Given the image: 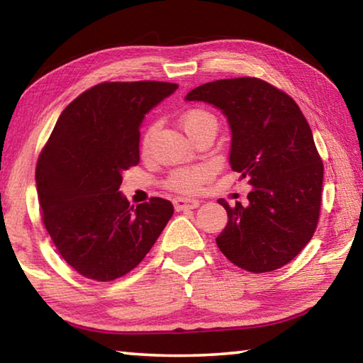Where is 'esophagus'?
<instances>
[{
  "label": "esophagus",
  "mask_w": 363,
  "mask_h": 363,
  "mask_svg": "<svg viewBox=\"0 0 363 363\" xmlns=\"http://www.w3.org/2000/svg\"><path fill=\"white\" fill-rule=\"evenodd\" d=\"M173 203H174V208L177 211L195 210V208L200 206V200H196V199H176Z\"/></svg>",
  "instance_id": "34e87169"
}]
</instances>
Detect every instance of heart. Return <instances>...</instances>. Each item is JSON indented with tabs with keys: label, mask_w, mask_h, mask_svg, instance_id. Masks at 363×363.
<instances>
[{
	"label": "heart",
	"mask_w": 363,
	"mask_h": 363,
	"mask_svg": "<svg viewBox=\"0 0 363 363\" xmlns=\"http://www.w3.org/2000/svg\"><path fill=\"white\" fill-rule=\"evenodd\" d=\"M179 123L189 138H194L196 133L205 130V128L218 126V121L214 118V115L206 112L203 108L187 110V112H184L181 115ZM153 131H155V128H150L144 136V140H143L144 150L149 149ZM210 177H211V169L205 167V164H199V167H192V168H179V169H174L173 173L169 174L167 181V187L179 194H194L195 190H199L201 184H205Z\"/></svg>",
	"instance_id": "heart-1"
}]
</instances>
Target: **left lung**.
Returning a JSON list of instances; mask_svg holds the SVG:
<instances>
[{
	"label": "left lung",
	"instance_id": "1",
	"mask_svg": "<svg viewBox=\"0 0 363 363\" xmlns=\"http://www.w3.org/2000/svg\"><path fill=\"white\" fill-rule=\"evenodd\" d=\"M186 101L211 104L229 121V163L253 190L248 205L227 211L218 248L255 274L290 262L314 235L320 214L323 163L298 104L259 78H229L190 91Z\"/></svg>",
	"mask_w": 363,
	"mask_h": 363
}]
</instances>
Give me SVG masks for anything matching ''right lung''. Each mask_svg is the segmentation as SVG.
Here are the masks:
<instances>
[{"instance_id": "1", "label": "right lung", "mask_w": 363, "mask_h": 363, "mask_svg": "<svg viewBox=\"0 0 363 363\" xmlns=\"http://www.w3.org/2000/svg\"><path fill=\"white\" fill-rule=\"evenodd\" d=\"M174 83H101L60 113L36 163L43 223L60 256L86 279L110 281L149 253L174 213L153 196L136 208L120 192L123 171L139 163L144 116Z\"/></svg>"}]
</instances>
